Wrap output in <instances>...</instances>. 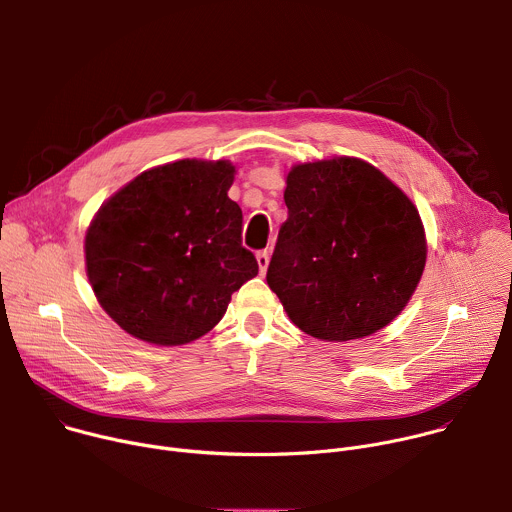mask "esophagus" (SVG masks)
Here are the masks:
<instances>
[{
    "mask_svg": "<svg viewBox=\"0 0 512 512\" xmlns=\"http://www.w3.org/2000/svg\"><path fill=\"white\" fill-rule=\"evenodd\" d=\"M257 265H259V271L263 275L267 271V265H269V251H259L257 253Z\"/></svg>",
    "mask_w": 512,
    "mask_h": 512,
    "instance_id": "obj_1",
    "label": "esophagus"
}]
</instances>
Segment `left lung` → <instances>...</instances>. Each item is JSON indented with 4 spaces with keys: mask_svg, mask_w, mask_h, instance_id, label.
<instances>
[{
    "mask_svg": "<svg viewBox=\"0 0 512 512\" xmlns=\"http://www.w3.org/2000/svg\"><path fill=\"white\" fill-rule=\"evenodd\" d=\"M285 184L287 221L267 283L289 320L326 342L391 324L427 257L415 204L381 170L348 156L298 164Z\"/></svg>",
    "mask_w": 512,
    "mask_h": 512,
    "instance_id": "1",
    "label": "left lung"
}]
</instances>
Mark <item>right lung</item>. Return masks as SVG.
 <instances>
[{"label":"right lung","instance_id":"1","mask_svg":"<svg viewBox=\"0 0 512 512\" xmlns=\"http://www.w3.org/2000/svg\"><path fill=\"white\" fill-rule=\"evenodd\" d=\"M229 160H178L141 172L95 214L85 263L101 308L131 336L188 344L225 316L259 271L241 245Z\"/></svg>","mask_w":512,"mask_h":512}]
</instances>
